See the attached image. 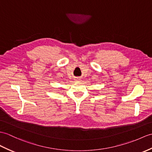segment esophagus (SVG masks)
<instances>
[{"label": "esophagus", "instance_id": "esophagus-1", "mask_svg": "<svg viewBox=\"0 0 152 152\" xmlns=\"http://www.w3.org/2000/svg\"><path fill=\"white\" fill-rule=\"evenodd\" d=\"M80 77H76V78H75L76 82H80Z\"/></svg>", "mask_w": 152, "mask_h": 152}]
</instances>
